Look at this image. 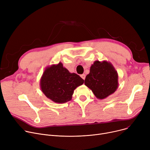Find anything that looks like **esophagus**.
I'll use <instances>...</instances> for the list:
<instances>
[{
	"mask_svg": "<svg viewBox=\"0 0 150 150\" xmlns=\"http://www.w3.org/2000/svg\"><path fill=\"white\" fill-rule=\"evenodd\" d=\"M81 77L83 79V80H85V79L86 76H85V74H81Z\"/></svg>",
	"mask_w": 150,
	"mask_h": 150,
	"instance_id": "1",
	"label": "esophagus"
}]
</instances>
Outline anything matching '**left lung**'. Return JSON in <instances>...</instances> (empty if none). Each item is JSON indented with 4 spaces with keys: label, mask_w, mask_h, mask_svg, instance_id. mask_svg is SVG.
<instances>
[{
    "label": "left lung",
    "mask_w": 150,
    "mask_h": 150,
    "mask_svg": "<svg viewBox=\"0 0 150 150\" xmlns=\"http://www.w3.org/2000/svg\"><path fill=\"white\" fill-rule=\"evenodd\" d=\"M85 85L99 99H105L115 92L119 86L118 74L110 62L96 60L85 79Z\"/></svg>",
    "instance_id": "left-lung-1"
}]
</instances>
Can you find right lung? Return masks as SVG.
Returning a JSON list of instances; mask_svg holds the SVG:
<instances>
[{
  "label": "right lung",
  "mask_w": 150,
  "mask_h": 150,
  "mask_svg": "<svg viewBox=\"0 0 150 150\" xmlns=\"http://www.w3.org/2000/svg\"><path fill=\"white\" fill-rule=\"evenodd\" d=\"M84 80L76 73H69L59 62L47 67L40 78V86L48 99L57 103L71 100L74 90Z\"/></svg>",
  "instance_id": "obj_1"
}]
</instances>
